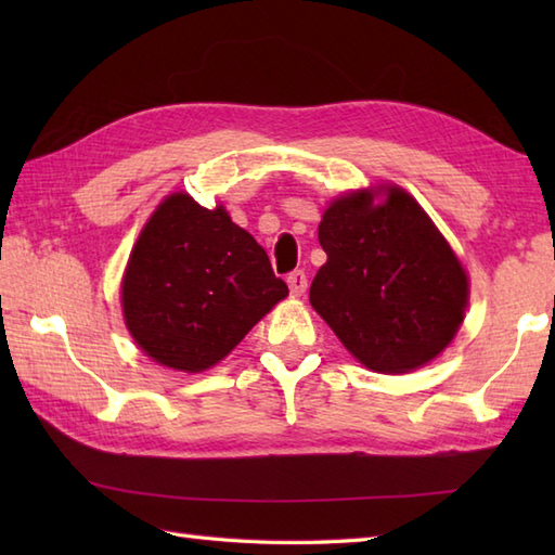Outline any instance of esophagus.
Wrapping results in <instances>:
<instances>
[{
	"label": "esophagus",
	"instance_id": "esophagus-1",
	"mask_svg": "<svg viewBox=\"0 0 555 555\" xmlns=\"http://www.w3.org/2000/svg\"><path fill=\"white\" fill-rule=\"evenodd\" d=\"M286 284L291 288V296L300 298L305 291H308V276H305V271H291Z\"/></svg>",
	"mask_w": 555,
	"mask_h": 555
}]
</instances>
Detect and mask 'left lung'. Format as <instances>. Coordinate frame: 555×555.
Instances as JSON below:
<instances>
[{
    "mask_svg": "<svg viewBox=\"0 0 555 555\" xmlns=\"http://www.w3.org/2000/svg\"><path fill=\"white\" fill-rule=\"evenodd\" d=\"M320 245L326 262L310 302L360 364L408 374L451 346L469 305L467 269L405 188L386 181L334 197Z\"/></svg>",
    "mask_w": 555,
    "mask_h": 555,
    "instance_id": "obj_1",
    "label": "left lung"
}]
</instances>
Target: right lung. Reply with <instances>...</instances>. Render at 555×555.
Listing matches in <instances>:
<instances>
[{
    "label": "right lung",
    "instance_id": "obj_1",
    "mask_svg": "<svg viewBox=\"0 0 555 555\" xmlns=\"http://www.w3.org/2000/svg\"><path fill=\"white\" fill-rule=\"evenodd\" d=\"M288 296L267 253L221 203L173 191L140 229L121 276V314L145 356L176 372L211 370Z\"/></svg>",
    "mask_w": 555,
    "mask_h": 555
}]
</instances>
